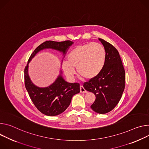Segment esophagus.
<instances>
[{
	"mask_svg": "<svg viewBox=\"0 0 149 149\" xmlns=\"http://www.w3.org/2000/svg\"><path fill=\"white\" fill-rule=\"evenodd\" d=\"M80 92L84 93H87V91H86V89L84 88V86L81 85L80 87Z\"/></svg>",
	"mask_w": 149,
	"mask_h": 149,
	"instance_id": "34e87169",
	"label": "esophagus"
}]
</instances>
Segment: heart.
Segmentation results:
<instances>
[{"mask_svg": "<svg viewBox=\"0 0 149 149\" xmlns=\"http://www.w3.org/2000/svg\"><path fill=\"white\" fill-rule=\"evenodd\" d=\"M106 60L104 47L97 42H89L77 45L69 53L67 61L63 64V71L68 78L75 75L74 68L84 78L92 79L102 70Z\"/></svg>", "mask_w": 149, "mask_h": 149, "instance_id": "1", "label": "heart"}]
</instances>
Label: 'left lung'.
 <instances>
[{
  "instance_id": "1",
  "label": "left lung",
  "mask_w": 149,
  "mask_h": 149,
  "mask_svg": "<svg viewBox=\"0 0 149 149\" xmlns=\"http://www.w3.org/2000/svg\"><path fill=\"white\" fill-rule=\"evenodd\" d=\"M106 60L101 72L84 84V88L95 94L96 100L91 108L99 113L112 111L118 104L125 88L124 65L117 49L103 39Z\"/></svg>"
}]
</instances>
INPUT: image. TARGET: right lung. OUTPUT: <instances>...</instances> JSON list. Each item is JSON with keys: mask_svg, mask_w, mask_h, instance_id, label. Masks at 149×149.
<instances>
[{"mask_svg": "<svg viewBox=\"0 0 149 149\" xmlns=\"http://www.w3.org/2000/svg\"><path fill=\"white\" fill-rule=\"evenodd\" d=\"M73 42L69 41L57 42L47 41L40 44L30 56L24 69L25 86L29 96L36 107L48 116H56L63 112L69 106L73 96L80 92V84L68 83L59 76L48 87H37L31 82L28 74V63L34 56L44 48H53L65 54L67 49Z\"/></svg>", "mask_w": 149, "mask_h": 149, "instance_id": "right-lung-1", "label": "right lung"}]
</instances>
